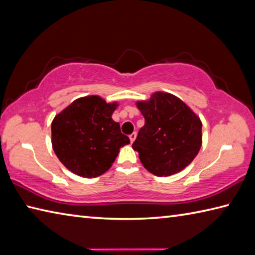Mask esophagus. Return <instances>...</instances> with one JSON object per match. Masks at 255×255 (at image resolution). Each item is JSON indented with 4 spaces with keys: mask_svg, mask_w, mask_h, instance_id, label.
Listing matches in <instances>:
<instances>
[{
    "mask_svg": "<svg viewBox=\"0 0 255 255\" xmlns=\"http://www.w3.org/2000/svg\"><path fill=\"white\" fill-rule=\"evenodd\" d=\"M136 138V133L135 132H133L131 135H129V141H131V143H133L134 142V140H135Z\"/></svg>",
    "mask_w": 255,
    "mask_h": 255,
    "instance_id": "1",
    "label": "esophagus"
}]
</instances>
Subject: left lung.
<instances>
[{"label": "left lung", "instance_id": "obj_1", "mask_svg": "<svg viewBox=\"0 0 255 255\" xmlns=\"http://www.w3.org/2000/svg\"><path fill=\"white\" fill-rule=\"evenodd\" d=\"M144 127L132 144L145 169L156 176L180 172L194 160L202 145V123L179 98L156 92L136 103Z\"/></svg>", "mask_w": 255, "mask_h": 255}]
</instances>
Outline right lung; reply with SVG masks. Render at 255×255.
Segmentation results:
<instances>
[{
    "label": "right lung",
    "instance_id": "1",
    "mask_svg": "<svg viewBox=\"0 0 255 255\" xmlns=\"http://www.w3.org/2000/svg\"><path fill=\"white\" fill-rule=\"evenodd\" d=\"M118 103L91 95L75 100L52 122V146L56 156L71 172L97 177L107 172L120 148L129 143L112 120Z\"/></svg>",
    "mask_w": 255,
    "mask_h": 255
}]
</instances>
